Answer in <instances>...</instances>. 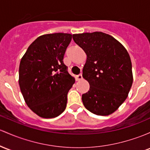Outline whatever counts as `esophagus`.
Instances as JSON below:
<instances>
[{
	"instance_id": "esophagus-1",
	"label": "esophagus",
	"mask_w": 150,
	"mask_h": 150,
	"mask_svg": "<svg viewBox=\"0 0 150 150\" xmlns=\"http://www.w3.org/2000/svg\"><path fill=\"white\" fill-rule=\"evenodd\" d=\"M76 79L77 80H81L82 79H83V75H82V74H80V75H77Z\"/></svg>"
}]
</instances>
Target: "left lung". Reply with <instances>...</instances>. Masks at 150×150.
<instances>
[{
	"label": "left lung",
	"mask_w": 150,
	"mask_h": 150,
	"mask_svg": "<svg viewBox=\"0 0 150 150\" xmlns=\"http://www.w3.org/2000/svg\"><path fill=\"white\" fill-rule=\"evenodd\" d=\"M72 38L87 55L83 77L90 90L82 95L87 110L97 115H109L127 98L132 85V62L125 47L102 32L74 34Z\"/></svg>",
	"instance_id": "1"
}]
</instances>
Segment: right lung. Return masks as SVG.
Masks as SVG:
<instances>
[{
	"mask_svg": "<svg viewBox=\"0 0 150 150\" xmlns=\"http://www.w3.org/2000/svg\"><path fill=\"white\" fill-rule=\"evenodd\" d=\"M72 40L68 33L41 35L29 46L19 66V85L26 104L36 115L53 118L65 110L75 83L63 57Z\"/></svg>",
	"mask_w": 150,
	"mask_h": 150,
	"instance_id": "add662e5",
	"label": "right lung"
}]
</instances>
